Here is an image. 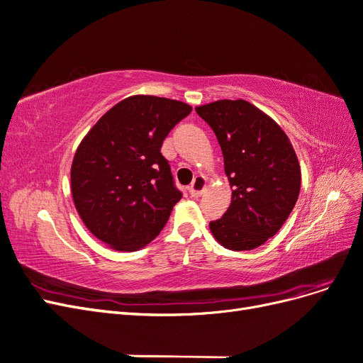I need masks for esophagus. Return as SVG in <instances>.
I'll list each match as a JSON object with an SVG mask.
<instances>
[{
    "label": "esophagus",
    "mask_w": 363,
    "mask_h": 363,
    "mask_svg": "<svg viewBox=\"0 0 363 363\" xmlns=\"http://www.w3.org/2000/svg\"><path fill=\"white\" fill-rule=\"evenodd\" d=\"M206 186H207V182H206L203 175H196V177L192 182V184L189 186V194L192 196H200L204 192Z\"/></svg>",
    "instance_id": "34e87169"
}]
</instances>
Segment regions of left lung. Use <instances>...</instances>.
I'll use <instances>...</instances> for the list:
<instances>
[{"instance_id": "8db88e82", "label": "left lung", "mask_w": 363, "mask_h": 363, "mask_svg": "<svg viewBox=\"0 0 363 363\" xmlns=\"http://www.w3.org/2000/svg\"><path fill=\"white\" fill-rule=\"evenodd\" d=\"M221 145L232 186L227 212L211 223L215 239L233 251L252 250L276 235L300 194V163L284 131L244 100L195 108Z\"/></svg>"}]
</instances>
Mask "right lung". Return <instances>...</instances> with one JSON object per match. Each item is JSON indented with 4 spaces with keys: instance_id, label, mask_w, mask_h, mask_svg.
I'll return each mask as SVG.
<instances>
[{
    "instance_id": "add662e5",
    "label": "right lung",
    "mask_w": 363,
    "mask_h": 363,
    "mask_svg": "<svg viewBox=\"0 0 363 363\" xmlns=\"http://www.w3.org/2000/svg\"><path fill=\"white\" fill-rule=\"evenodd\" d=\"M191 112L168 98L130 96L101 116L77 148L71 168L77 212L108 247L139 250L168 223L182 191L160 148Z\"/></svg>"
}]
</instances>
